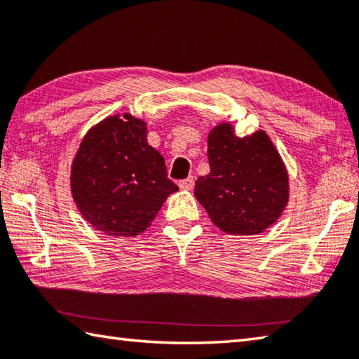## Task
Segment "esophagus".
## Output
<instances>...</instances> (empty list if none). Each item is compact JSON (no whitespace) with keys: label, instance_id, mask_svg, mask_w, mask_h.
Segmentation results:
<instances>
[{"label":"esophagus","instance_id":"esophagus-1","mask_svg":"<svg viewBox=\"0 0 359 359\" xmlns=\"http://www.w3.org/2000/svg\"><path fill=\"white\" fill-rule=\"evenodd\" d=\"M193 187H194V177H193V175H190V177L185 179V180H180V182H179V188H180V190L190 191V190H193Z\"/></svg>","mask_w":359,"mask_h":359}]
</instances>
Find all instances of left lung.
Segmentation results:
<instances>
[{
	"mask_svg": "<svg viewBox=\"0 0 359 359\" xmlns=\"http://www.w3.org/2000/svg\"><path fill=\"white\" fill-rule=\"evenodd\" d=\"M210 172L199 177L194 196L212 223L232 236H257L275 224L290 196L289 172L264 130L236 135L231 122L207 136Z\"/></svg>",
	"mask_w": 359,
	"mask_h": 359,
	"instance_id": "left-lung-1",
	"label": "left lung"
}]
</instances>
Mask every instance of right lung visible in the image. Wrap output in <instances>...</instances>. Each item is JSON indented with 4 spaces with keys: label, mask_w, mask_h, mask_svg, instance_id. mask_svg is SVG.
<instances>
[{
    "label": "right lung",
    "mask_w": 359,
    "mask_h": 359,
    "mask_svg": "<svg viewBox=\"0 0 359 359\" xmlns=\"http://www.w3.org/2000/svg\"><path fill=\"white\" fill-rule=\"evenodd\" d=\"M78 212L109 237H136L179 191L165 158L149 146L147 123L130 113L97 122L83 136L70 168Z\"/></svg>",
    "instance_id": "add662e5"
}]
</instances>
